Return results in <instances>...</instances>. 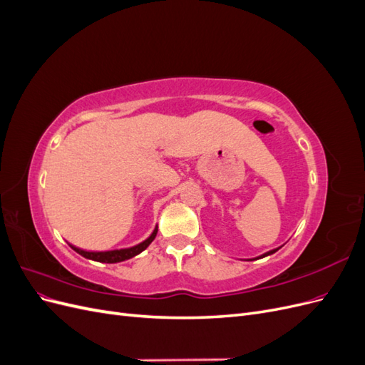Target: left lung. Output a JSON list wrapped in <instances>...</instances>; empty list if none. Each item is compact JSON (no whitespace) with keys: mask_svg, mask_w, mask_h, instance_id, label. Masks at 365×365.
<instances>
[{"mask_svg":"<svg viewBox=\"0 0 365 365\" xmlns=\"http://www.w3.org/2000/svg\"><path fill=\"white\" fill-rule=\"evenodd\" d=\"M277 250H279V248H277ZM277 250H272V251H268L267 254H263V256H262V257H264V256H269V254H274V252H275V251H277Z\"/></svg>","mask_w":365,"mask_h":365,"instance_id":"obj_1","label":"left lung"}]
</instances>
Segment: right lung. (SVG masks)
Segmentation results:
<instances>
[{
    "label": "right lung",
    "instance_id": "right-lung-1",
    "mask_svg": "<svg viewBox=\"0 0 365 365\" xmlns=\"http://www.w3.org/2000/svg\"><path fill=\"white\" fill-rule=\"evenodd\" d=\"M158 233V228L155 227V230H153V233L145 240L141 242V244L135 245V247H130V248H125V250H113V251H85V250H81V248H76L71 245V248L79 252L81 256L86 257V259H91V260H96V262H102V263H117V262H123V260H128L130 257L137 256V254H140L141 251H145L149 245L150 242L155 239Z\"/></svg>",
    "mask_w": 365,
    "mask_h": 365
}]
</instances>
